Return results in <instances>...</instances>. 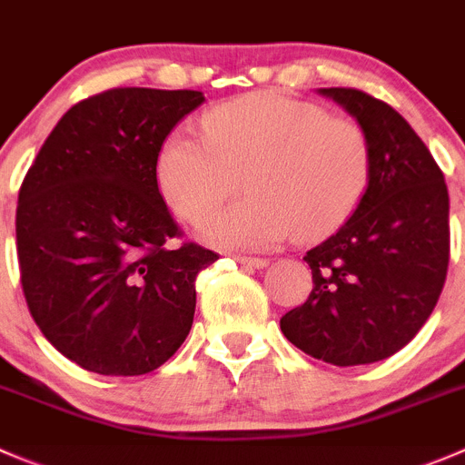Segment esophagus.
I'll list each match as a JSON object with an SVG mask.
<instances>
[{
	"instance_id": "obj_1",
	"label": "esophagus",
	"mask_w": 465,
	"mask_h": 465,
	"mask_svg": "<svg viewBox=\"0 0 465 465\" xmlns=\"http://www.w3.org/2000/svg\"><path fill=\"white\" fill-rule=\"evenodd\" d=\"M236 259V263L241 265H247V268H265L268 265V259H259V256H233Z\"/></svg>"
}]
</instances>
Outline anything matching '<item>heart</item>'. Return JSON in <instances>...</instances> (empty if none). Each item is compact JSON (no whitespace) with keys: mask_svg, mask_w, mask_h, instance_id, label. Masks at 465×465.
<instances>
[{"mask_svg":"<svg viewBox=\"0 0 465 465\" xmlns=\"http://www.w3.org/2000/svg\"><path fill=\"white\" fill-rule=\"evenodd\" d=\"M202 136L174 132L156 156V183L170 209L202 224L242 177L245 200L204 229L211 245L270 250L318 238L345 223L366 193L371 138L350 118L282 93H252L211 108Z\"/></svg>","mask_w":465,"mask_h":465,"instance_id":"heart-1","label":"heart"}]
</instances>
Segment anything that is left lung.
Here are the masks:
<instances>
[{
	"label": "left lung",
	"mask_w": 465,
	"mask_h": 465,
	"mask_svg": "<svg viewBox=\"0 0 465 465\" xmlns=\"http://www.w3.org/2000/svg\"><path fill=\"white\" fill-rule=\"evenodd\" d=\"M371 138L366 193L333 236L306 252L313 291L279 324L309 357L363 366L400 352L434 311L450 261V197L411 124L357 88H320Z\"/></svg>",
	"instance_id": "1"
}]
</instances>
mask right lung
I'll return each mask as SVG.
<instances>
[{"instance_id": "right-lung-1", "label": "right lung", "mask_w": 465, "mask_h": 465, "mask_svg": "<svg viewBox=\"0 0 465 465\" xmlns=\"http://www.w3.org/2000/svg\"><path fill=\"white\" fill-rule=\"evenodd\" d=\"M200 90L113 88L74 104L17 195L20 282L40 331L97 375L163 366L191 331L195 279L218 254L173 250L156 156Z\"/></svg>"}]
</instances>
